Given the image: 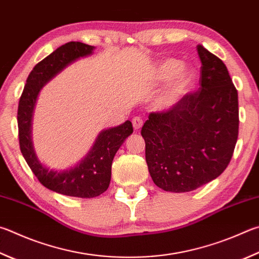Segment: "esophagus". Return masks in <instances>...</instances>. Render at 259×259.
Returning a JSON list of instances; mask_svg holds the SVG:
<instances>
[{"mask_svg": "<svg viewBox=\"0 0 259 259\" xmlns=\"http://www.w3.org/2000/svg\"><path fill=\"white\" fill-rule=\"evenodd\" d=\"M133 125L135 130H139L143 126V119L140 116H135L133 119Z\"/></svg>", "mask_w": 259, "mask_h": 259, "instance_id": "esophagus-1", "label": "esophagus"}]
</instances>
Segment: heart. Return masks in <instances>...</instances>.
Returning <instances> with one entry per match:
<instances>
[{"mask_svg": "<svg viewBox=\"0 0 259 259\" xmlns=\"http://www.w3.org/2000/svg\"><path fill=\"white\" fill-rule=\"evenodd\" d=\"M183 63L176 59H168L158 65L156 69V79L159 81H167L170 79L177 77L175 81L171 83L163 95L158 98L157 106L159 109L166 110L175 106L179 100L182 97L192 81H194L195 74L190 69H182Z\"/></svg>", "mask_w": 259, "mask_h": 259, "instance_id": "obj_1", "label": "heart"}]
</instances>
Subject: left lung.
<instances>
[{
	"instance_id": "1",
	"label": "left lung",
	"mask_w": 259,
	"mask_h": 259,
	"mask_svg": "<svg viewBox=\"0 0 259 259\" xmlns=\"http://www.w3.org/2000/svg\"><path fill=\"white\" fill-rule=\"evenodd\" d=\"M197 52L198 91L150 113L142 128L149 175L165 191H192L222 175L238 140V92L228 69L204 46Z\"/></svg>"
}]
</instances>
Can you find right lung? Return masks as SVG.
Returning a JSON list of instances; mask_svg holds the SVG:
<instances>
[{"label":"right lung","instance_id":"obj_1","mask_svg":"<svg viewBox=\"0 0 259 259\" xmlns=\"http://www.w3.org/2000/svg\"><path fill=\"white\" fill-rule=\"evenodd\" d=\"M94 49L80 41H70L46 56L28 76L18 106L19 145L32 173L48 189L79 198H94L107 190L114 155L125 138L134 133L133 123L125 121L121 125L101 131L92 149L76 166L55 171L46 167L36 156L31 142V120L37 96L43 86L70 63L91 55Z\"/></svg>","mask_w":259,"mask_h":259}]
</instances>
